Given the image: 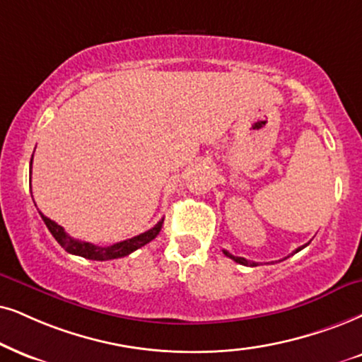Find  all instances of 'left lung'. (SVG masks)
<instances>
[{
	"instance_id": "8db88e82",
	"label": "left lung",
	"mask_w": 362,
	"mask_h": 362,
	"mask_svg": "<svg viewBox=\"0 0 362 362\" xmlns=\"http://www.w3.org/2000/svg\"><path fill=\"white\" fill-rule=\"evenodd\" d=\"M305 245H308V244H305ZM305 245L299 247V249H296V252H299V250H303ZM223 254H226L227 257H230L232 260H235L237 264H242V265H249V267H255V265H257V264H255V262H250V260H247V259H244V257H235V255H232L230 252H227V250H223Z\"/></svg>"
}]
</instances>
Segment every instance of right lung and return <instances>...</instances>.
<instances>
[{
	"mask_svg": "<svg viewBox=\"0 0 362 362\" xmlns=\"http://www.w3.org/2000/svg\"><path fill=\"white\" fill-rule=\"evenodd\" d=\"M31 162H33V157H31ZM40 215H41V218H43V222L47 223L48 230L52 232V235L57 239L58 244L62 245L66 252H70L73 255H80V257H85L90 260H112V259L125 257V255L132 254L134 250L140 249V247L148 244L150 240H153L155 237L158 235L160 228H162V226H163V218H162V221H158V223H155L150 230L144 232V234L135 235V237H132V239H127L123 242H117V244H113V245L100 247V245L90 244V242L73 239L71 235L66 234L65 228H63L62 226H58V223L53 222L52 218L45 217L41 212H40Z\"/></svg>",
	"mask_w": 362,
	"mask_h": 362,
	"instance_id": "add662e5",
	"label": "right lung"
}]
</instances>
